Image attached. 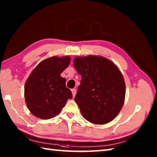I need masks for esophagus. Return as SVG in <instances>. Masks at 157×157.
Here are the masks:
<instances>
[{
  "mask_svg": "<svg viewBox=\"0 0 157 157\" xmlns=\"http://www.w3.org/2000/svg\"><path fill=\"white\" fill-rule=\"evenodd\" d=\"M71 91H72V94H73V97H75V95H76V92H77L76 89H71Z\"/></svg>",
  "mask_w": 157,
  "mask_h": 157,
  "instance_id": "34e87169",
  "label": "esophagus"
}]
</instances>
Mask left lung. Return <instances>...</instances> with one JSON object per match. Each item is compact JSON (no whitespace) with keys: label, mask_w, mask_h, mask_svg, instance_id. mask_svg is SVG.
I'll return each mask as SVG.
<instances>
[{"label":"left lung","mask_w":157,"mask_h":157,"mask_svg":"<svg viewBox=\"0 0 157 157\" xmlns=\"http://www.w3.org/2000/svg\"><path fill=\"white\" fill-rule=\"evenodd\" d=\"M73 66L82 75L75 101L84 118L94 124L113 120L123 107L125 84L118 67L105 57H77Z\"/></svg>","instance_id":"1"}]
</instances>
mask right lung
I'll return each instance as SVG.
<instances>
[{"mask_svg": "<svg viewBox=\"0 0 157 157\" xmlns=\"http://www.w3.org/2000/svg\"><path fill=\"white\" fill-rule=\"evenodd\" d=\"M71 62L68 56L51 57L42 61L28 77L25 84V100L28 109L39 118H52L73 98L60 74Z\"/></svg>", "mask_w": 157, "mask_h": 157, "instance_id": "right-lung-1", "label": "right lung"}]
</instances>
